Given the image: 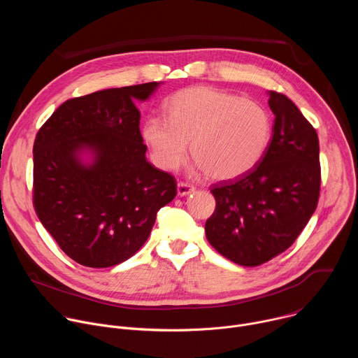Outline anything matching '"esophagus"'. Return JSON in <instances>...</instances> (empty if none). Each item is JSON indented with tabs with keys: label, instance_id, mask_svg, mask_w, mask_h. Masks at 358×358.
<instances>
[{
	"label": "esophagus",
	"instance_id": "1",
	"mask_svg": "<svg viewBox=\"0 0 358 358\" xmlns=\"http://www.w3.org/2000/svg\"><path fill=\"white\" fill-rule=\"evenodd\" d=\"M194 189L195 188L192 185L187 184V182H178L177 184V194H178V196H187L191 192H194Z\"/></svg>",
	"mask_w": 358,
	"mask_h": 358
}]
</instances>
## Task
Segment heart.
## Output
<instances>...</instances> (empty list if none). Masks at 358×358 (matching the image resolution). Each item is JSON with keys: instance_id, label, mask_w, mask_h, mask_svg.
Instances as JSON below:
<instances>
[{"instance_id": "heart-1", "label": "heart", "mask_w": 358, "mask_h": 358, "mask_svg": "<svg viewBox=\"0 0 358 358\" xmlns=\"http://www.w3.org/2000/svg\"><path fill=\"white\" fill-rule=\"evenodd\" d=\"M167 117L148 116L141 136L152 162L173 171L187 160L188 143L198 167L214 180L243 176L264 157L272 119L258 101L211 87L192 86L167 100Z\"/></svg>"}]
</instances>
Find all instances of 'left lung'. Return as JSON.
Instances as JSON below:
<instances>
[{
	"label": "left lung",
	"mask_w": 358,
	"mask_h": 358,
	"mask_svg": "<svg viewBox=\"0 0 358 358\" xmlns=\"http://www.w3.org/2000/svg\"><path fill=\"white\" fill-rule=\"evenodd\" d=\"M268 96L275 120L265 155L243 176L213 187L217 208L206 224L208 242L242 266L285 252L308 225L320 194L316 130L285 94Z\"/></svg>",
	"instance_id": "1"
}]
</instances>
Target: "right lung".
<instances>
[{"label": "right lung", "instance_id": "right-lung-1", "mask_svg": "<svg viewBox=\"0 0 358 358\" xmlns=\"http://www.w3.org/2000/svg\"><path fill=\"white\" fill-rule=\"evenodd\" d=\"M162 82L97 90L66 100L34 143V206L61 249L89 268L127 261L177 194L152 167L134 101Z\"/></svg>", "mask_w": 358, "mask_h": 358}]
</instances>
